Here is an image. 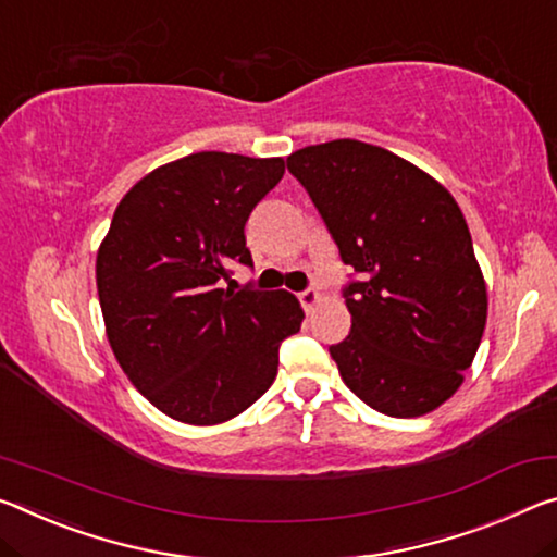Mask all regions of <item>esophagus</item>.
Returning <instances> with one entry per match:
<instances>
[{
	"instance_id": "1",
	"label": "esophagus",
	"mask_w": 557,
	"mask_h": 557,
	"mask_svg": "<svg viewBox=\"0 0 557 557\" xmlns=\"http://www.w3.org/2000/svg\"><path fill=\"white\" fill-rule=\"evenodd\" d=\"M322 299V295H320V289H314V287H310V289H305V293H299V302H302V307L307 312L312 310V307L320 302Z\"/></svg>"
}]
</instances>
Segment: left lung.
I'll use <instances>...</instances> for the list:
<instances>
[{
  "instance_id": "left-lung-1",
  "label": "left lung",
  "mask_w": 557,
  "mask_h": 557,
  "mask_svg": "<svg viewBox=\"0 0 557 557\" xmlns=\"http://www.w3.org/2000/svg\"><path fill=\"white\" fill-rule=\"evenodd\" d=\"M287 168L359 275L344 289L349 337L330 347L344 384L386 417L438 409L463 384L488 317L458 202L401 156L351 138L299 148Z\"/></svg>"
}]
</instances>
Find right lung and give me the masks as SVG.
Here are the masks:
<instances>
[{
    "mask_svg": "<svg viewBox=\"0 0 557 557\" xmlns=\"http://www.w3.org/2000/svg\"><path fill=\"white\" fill-rule=\"evenodd\" d=\"M285 173L282 158L200 151L144 175L96 255L106 337L131 384L193 426L243 413L277 376L280 342L305 320L297 297L220 287L252 264L245 223Z\"/></svg>",
    "mask_w": 557,
    "mask_h": 557,
    "instance_id": "right-lung-1",
    "label": "right lung"
}]
</instances>
